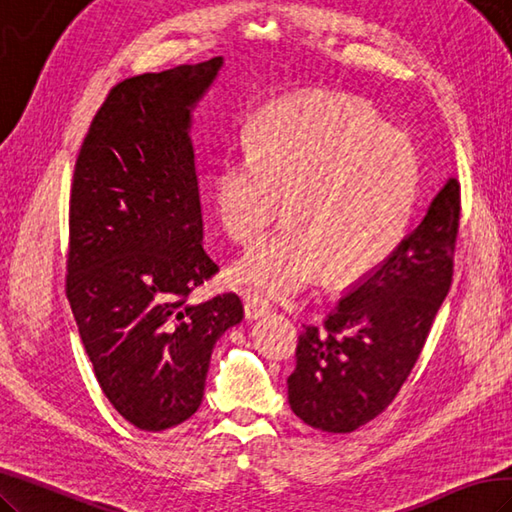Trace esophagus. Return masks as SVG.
<instances>
[{
  "instance_id": "1",
  "label": "esophagus",
  "mask_w": 512,
  "mask_h": 512,
  "mask_svg": "<svg viewBox=\"0 0 512 512\" xmlns=\"http://www.w3.org/2000/svg\"><path fill=\"white\" fill-rule=\"evenodd\" d=\"M243 313H245L247 321H256V319L267 317L271 313V308L265 302H260V299H256V297H245L243 299Z\"/></svg>"
}]
</instances>
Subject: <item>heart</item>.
Wrapping results in <instances>:
<instances>
[{
	"label": "heart",
	"instance_id": "1",
	"mask_svg": "<svg viewBox=\"0 0 512 512\" xmlns=\"http://www.w3.org/2000/svg\"><path fill=\"white\" fill-rule=\"evenodd\" d=\"M249 149H228L213 178L215 213L232 241L258 239L284 199L286 223L236 260L230 280L260 299L352 280L400 245L419 186L408 136L363 102L306 95L265 108Z\"/></svg>",
	"mask_w": 512,
	"mask_h": 512
}]
</instances>
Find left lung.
<instances>
[{
  "instance_id": "left-lung-1",
  "label": "left lung",
  "mask_w": 512,
  "mask_h": 512,
  "mask_svg": "<svg viewBox=\"0 0 512 512\" xmlns=\"http://www.w3.org/2000/svg\"><path fill=\"white\" fill-rule=\"evenodd\" d=\"M460 184L450 178L393 254L345 291L323 328L306 326L286 380L293 413L345 434L376 419L413 371L452 286Z\"/></svg>"
}]
</instances>
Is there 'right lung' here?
Wrapping results in <instances>:
<instances>
[{"instance_id":"obj_1","label":"right lung","mask_w":512,"mask_h":512,"mask_svg":"<svg viewBox=\"0 0 512 512\" xmlns=\"http://www.w3.org/2000/svg\"><path fill=\"white\" fill-rule=\"evenodd\" d=\"M221 65L215 56L119 82L73 171L67 299L99 386L139 430L195 415L213 347L243 319L234 293L189 304L219 271L202 247L189 132Z\"/></svg>"}]
</instances>
